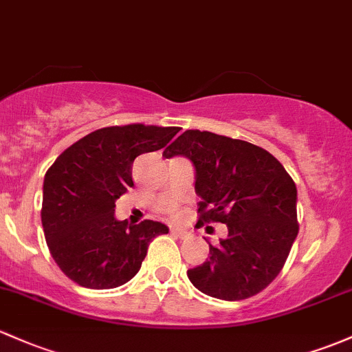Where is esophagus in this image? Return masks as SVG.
<instances>
[{
    "instance_id": "34e87169",
    "label": "esophagus",
    "mask_w": 352,
    "mask_h": 352,
    "mask_svg": "<svg viewBox=\"0 0 352 352\" xmlns=\"http://www.w3.org/2000/svg\"><path fill=\"white\" fill-rule=\"evenodd\" d=\"M171 233L177 238H181V240H186V238H190V233L186 232V230H181V228H171Z\"/></svg>"
}]
</instances>
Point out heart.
I'll return each mask as SVG.
<instances>
[{"mask_svg":"<svg viewBox=\"0 0 352 352\" xmlns=\"http://www.w3.org/2000/svg\"><path fill=\"white\" fill-rule=\"evenodd\" d=\"M169 214H171L173 218H179L181 217V211L177 210V206H171V208H169Z\"/></svg>","mask_w":352,"mask_h":352,"instance_id":"1","label":"heart"}]
</instances>
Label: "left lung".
<instances>
[{
	"label": "left lung",
	"instance_id": "1",
	"mask_svg": "<svg viewBox=\"0 0 352 352\" xmlns=\"http://www.w3.org/2000/svg\"><path fill=\"white\" fill-rule=\"evenodd\" d=\"M195 166L199 221L225 223L228 236L210 243V258L190 268L199 292L243 300L280 274L298 233L297 188L285 168L262 147L208 131H184L162 153Z\"/></svg>",
	"mask_w": 352,
	"mask_h": 352
}]
</instances>
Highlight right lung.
I'll use <instances>...</instances> for the list:
<instances>
[{
    "mask_svg": "<svg viewBox=\"0 0 352 352\" xmlns=\"http://www.w3.org/2000/svg\"><path fill=\"white\" fill-rule=\"evenodd\" d=\"M179 127L144 124L94 131L56 157L43 181L41 225L60 270L87 289H116L129 282L154 236L168 233L160 221L129 225L116 220V199L134 186L132 164L160 151Z\"/></svg>",
    "mask_w": 352,
    "mask_h": 352,
    "instance_id": "right-lung-1",
    "label": "right lung"
}]
</instances>
